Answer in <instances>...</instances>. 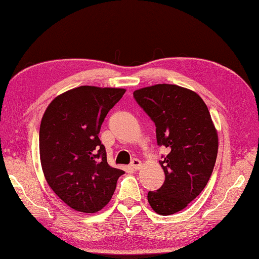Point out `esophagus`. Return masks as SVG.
Wrapping results in <instances>:
<instances>
[{"label": "esophagus", "instance_id": "34e87169", "mask_svg": "<svg viewBox=\"0 0 259 259\" xmlns=\"http://www.w3.org/2000/svg\"><path fill=\"white\" fill-rule=\"evenodd\" d=\"M131 165H132V168H133V169L139 170L141 168V165H142V162H141L139 159H133V160H132V162H131Z\"/></svg>", "mask_w": 259, "mask_h": 259}]
</instances>
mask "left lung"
Masks as SVG:
<instances>
[{
  "label": "left lung",
  "mask_w": 259,
  "mask_h": 259,
  "mask_svg": "<svg viewBox=\"0 0 259 259\" xmlns=\"http://www.w3.org/2000/svg\"><path fill=\"white\" fill-rule=\"evenodd\" d=\"M136 102L155 124L157 143L169 150L159 161L165 180L148 193L154 212L170 215L186 207L205 188L215 164L219 139L205 102L176 84L134 91Z\"/></svg>",
  "instance_id": "1"
}]
</instances>
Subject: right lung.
<instances>
[{"label":"right lung","instance_id":"right-lung-1","mask_svg":"<svg viewBox=\"0 0 259 259\" xmlns=\"http://www.w3.org/2000/svg\"><path fill=\"white\" fill-rule=\"evenodd\" d=\"M125 91L82 85L57 96L42 116L39 154L44 175L54 193L75 211H100L124 174L107 162L98 135Z\"/></svg>","mask_w":259,"mask_h":259}]
</instances>
